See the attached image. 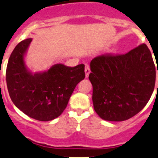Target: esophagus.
Here are the masks:
<instances>
[{
  "mask_svg": "<svg viewBox=\"0 0 158 158\" xmlns=\"http://www.w3.org/2000/svg\"><path fill=\"white\" fill-rule=\"evenodd\" d=\"M84 71H85V77H87L89 76V74L90 73V67H89V65L87 64L85 65V69H84Z\"/></svg>",
  "mask_w": 158,
  "mask_h": 158,
  "instance_id": "1",
  "label": "esophagus"
}]
</instances>
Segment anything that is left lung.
<instances>
[{"mask_svg":"<svg viewBox=\"0 0 158 158\" xmlns=\"http://www.w3.org/2000/svg\"><path fill=\"white\" fill-rule=\"evenodd\" d=\"M90 67L94 108L108 121H126L139 113L151 98L158 74L144 44L125 54L98 56Z\"/></svg>","mask_w":158,"mask_h":158,"instance_id":"obj_1","label":"left lung"}]
</instances>
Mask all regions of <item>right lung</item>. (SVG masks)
<instances>
[{
  "mask_svg": "<svg viewBox=\"0 0 158 158\" xmlns=\"http://www.w3.org/2000/svg\"><path fill=\"white\" fill-rule=\"evenodd\" d=\"M32 38L20 42L11 53L6 81L11 101L19 110L37 121H49L60 116L80 81L84 79V65H52L33 73L25 63Z\"/></svg>",
  "mask_w": 158,
  "mask_h": 158,
  "instance_id": "1",
  "label": "right lung"
}]
</instances>
